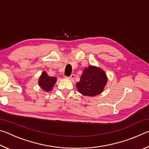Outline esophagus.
<instances>
[{"mask_svg": "<svg viewBox=\"0 0 149 149\" xmlns=\"http://www.w3.org/2000/svg\"><path fill=\"white\" fill-rule=\"evenodd\" d=\"M75 74H72L71 75H70V76H69V77H65L67 78V79H70V80H73L75 78Z\"/></svg>", "mask_w": 149, "mask_h": 149, "instance_id": "obj_1", "label": "esophagus"}]
</instances>
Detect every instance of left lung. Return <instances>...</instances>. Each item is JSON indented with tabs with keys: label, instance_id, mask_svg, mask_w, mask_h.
<instances>
[{
	"label": "left lung",
	"instance_id": "left-lung-1",
	"mask_svg": "<svg viewBox=\"0 0 149 149\" xmlns=\"http://www.w3.org/2000/svg\"><path fill=\"white\" fill-rule=\"evenodd\" d=\"M107 82L104 72L97 67L90 65L85 68L77 83V89L80 93L85 96H95L101 93Z\"/></svg>",
	"mask_w": 149,
	"mask_h": 149
}]
</instances>
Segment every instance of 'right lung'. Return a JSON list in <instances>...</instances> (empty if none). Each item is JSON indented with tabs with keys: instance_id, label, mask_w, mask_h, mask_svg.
<instances>
[{
	"instance_id": "1",
	"label": "right lung",
	"mask_w": 149,
	"mask_h": 149,
	"mask_svg": "<svg viewBox=\"0 0 149 149\" xmlns=\"http://www.w3.org/2000/svg\"><path fill=\"white\" fill-rule=\"evenodd\" d=\"M56 81V78L49 76L47 73L44 72H42L39 78V85L45 91H51Z\"/></svg>"
}]
</instances>
